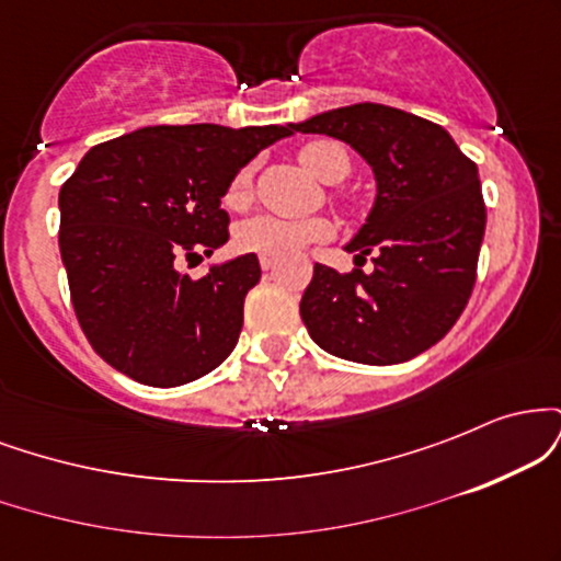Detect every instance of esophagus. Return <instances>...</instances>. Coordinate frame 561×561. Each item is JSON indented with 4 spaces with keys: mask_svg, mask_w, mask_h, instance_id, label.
<instances>
[{
    "mask_svg": "<svg viewBox=\"0 0 561 561\" xmlns=\"http://www.w3.org/2000/svg\"><path fill=\"white\" fill-rule=\"evenodd\" d=\"M274 266H276L274 259H268V255H261V268H263V272H268V268H274Z\"/></svg>",
    "mask_w": 561,
    "mask_h": 561,
    "instance_id": "34e87169",
    "label": "esophagus"
}]
</instances>
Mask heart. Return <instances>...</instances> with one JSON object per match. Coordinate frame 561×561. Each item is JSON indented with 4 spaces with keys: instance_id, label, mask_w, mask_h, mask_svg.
I'll return each mask as SVG.
<instances>
[{
    "instance_id": "b5f03b06",
    "label": "heart",
    "mask_w": 561,
    "mask_h": 561,
    "mask_svg": "<svg viewBox=\"0 0 561 561\" xmlns=\"http://www.w3.org/2000/svg\"><path fill=\"white\" fill-rule=\"evenodd\" d=\"M302 169L321 182H340L351 169L347 152L337 141H311L300 150ZM253 192V173L242 169L231 179L224 203L229 208H244ZM332 237V224L327 218H285L261 214L244 221L234 231V244L242 253L268 255V259H285V255L300 253L313 242H324Z\"/></svg>"
}]
</instances>
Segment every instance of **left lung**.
Wrapping results in <instances>:
<instances>
[{
  "instance_id": "1",
  "label": "left lung",
  "mask_w": 561,
  "mask_h": 561,
  "mask_svg": "<svg viewBox=\"0 0 561 561\" xmlns=\"http://www.w3.org/2000/svg\"><path fill=\"white\" fill-rule=\"evenodd\" d=\"M343 139L371 165L377 199L345 244L353 272L313 266L300 300L313 343L347 362L388 366L420 356L465 311L485 234L478 165L443 126L398 107L358 102L293 124ZM376 268L362 273L365 255Z\"/></svg>"
}]
</instances>
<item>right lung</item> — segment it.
<instances>
[{"label":"right lung","mask_w":561,"mask_h":561,"mask_svg":"<svg viewBox=\"0 0 561 561\" xmlns=\"http://www.w3.org/2000/svg\"><path fill=\"white\" fill-rule=\"evenodd\" d=\"M287 126H147L102 141L60 190L70 302L96 356L152 388L214 371L234 351L255 253L179 272L229 240L221 208L234 173Z\"/></svg>","instance_id":"obj_1"}]
</instances>
